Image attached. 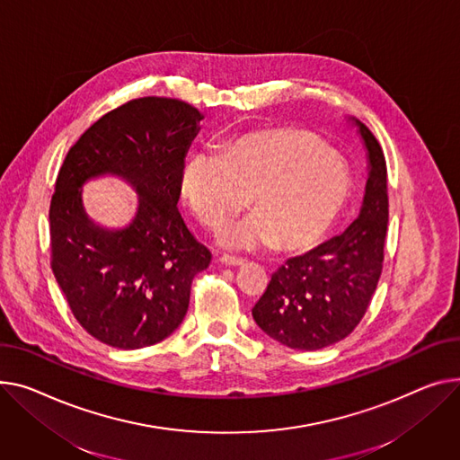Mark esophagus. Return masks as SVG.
I'll use <instances>...</instances> for the list:
<instances>
[{
  "instance_id": "obj_1",
  "label": "esophagus",
  "mask_w": 460,
  "mask_h": 460,
  "mask_svg": "<svg viewBox=\"0 0 460 460\" xmlns=\"http://www.w3.org/2000/svg\"><path fill=\"white\" fill-rule=\"evenodd\" d=\"M220 262L226 264V266H240V264H243L242 259L233 257V255H222V257H220Z\"/></svg>"
}]
</instances>
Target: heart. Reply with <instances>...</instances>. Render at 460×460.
<instances>
[{
    "label": "heart",
    "mask_w": 460,
    "mask_h": 460,
    "mask_svg": "<svg viewBox=\"0 0 460 460\" xmlns=\"http://www.w3.org/2000/svg\"><path fill=\"white\" fill-rule=\"evenodd\" d=\"M351 181L327 144L309 131L268 128L242 133L182 163L181 192L196 218L218 227L248 201L253 212L226 226L229 250H309L344 210Z\"/></svg>",
    "instance_id": "b5f03b06"
}]
</instances>
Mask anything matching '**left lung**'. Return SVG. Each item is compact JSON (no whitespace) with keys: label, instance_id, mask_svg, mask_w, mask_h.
<instances>
[{"label":"left lung","instance_id":"1","mask_svg":"<svg viewBox=\"0 0 460 460\" xmlns=\"http://www.w3.org/2000/svg\"><path fill=\"white\" fill-rule=\"evenodd\" d=\"M368 149L370 175L358 218L316 250L288 259L252 311L257 325L283 346L314 351L344 341L368 311L377 288L388 224L385 153L355 119Z\"/></svg>","mask_w":460,"mask_h":460}]
</instances>
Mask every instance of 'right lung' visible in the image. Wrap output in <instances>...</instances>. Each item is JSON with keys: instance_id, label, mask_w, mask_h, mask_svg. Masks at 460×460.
<instances>
[{"instance_id": "right-lung-1", "label": "right lung", "mask_w": 460, "mask_h": 460, "mask_svg": "<svg viewBox=\"0 0 460 460\" xmlns=\"http://www.w3.org/2000/svg\"><path fill=\"white\" fill-rule=\"evenodd\" d=\"M201 114L187 102L146 96L103 114L70 147L49 205L51 270L70 311L96 341L138 349L164 341L185 318L210 252L177 210L181 170ZM114 172L139 192L124 230L92 225L80 205L90 176Z\"/></svg>"}]
</instances>
